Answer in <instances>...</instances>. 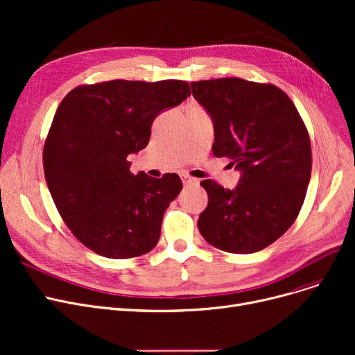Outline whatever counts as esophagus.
<instances>
[{
    "label": "esophagus",
    "instance_id": "esophagus-1",
    "mask_svg": "<svg viewBox=\"0 0 355 355\" xmlns=\"http://www.w3.org/2000/svg\"><path fill=\"white\" fill-rule=\"evenodd\" d=\"M181 181L184 185H197L198 184V180L197 178H193L187 174H181Z\"/></svg>",
    "mask_w": 355,
    "mask_h": 355
}]
</instances>
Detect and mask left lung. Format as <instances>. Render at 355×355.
<instances>
[{"label":"left lung","mask_w":355,"mask_h":355,"mask_svg":"<svg viewBox=\"0 0 355 355\" xmlns=\"http://www.w3.org/2000/svg\"><path fill=\"white\" fill-rule=\"evenodd\" d=\"M214 122L213 154L241 171L227 190L200 184L209 204L198 230L211 246L248 254L268 248L300 214L312 170L308 129L286 93L272 83L221 78L191 83Z\"/></svg>","instance_id":"8db88e82"}]
</instances>
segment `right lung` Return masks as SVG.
<instances>
[{
	"label": "right lung",
	"mask_w": 355,
	"mask_h": 355,
	"mask_svg": "<svg viewBox=\"0 0 355 355\" xmlns=\"http://www.w3.org/2000/svg\"><path fill=\"white\" fill-rule=\"evenodd\" d=\"M191 95L182 80H109L70 90L55 110L43 149L44 177L66 226L110 259L153 250L166 207L182 182L130 173L157 115Z\"/></svg>",
	"instance_id": "add662e5"
}]
</instances>
